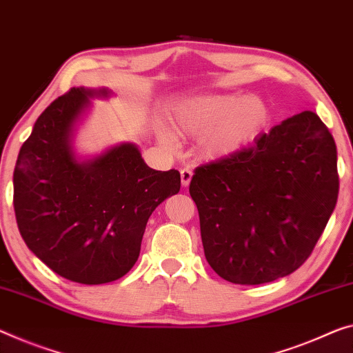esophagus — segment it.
<instances>
[{
  "label": "esophagus",
  "mask_w": 353,
  "mask_h": 353,
  "mask_svg": "<svg viewBox=\"0 0 353 353\" xmlns=\"http://www.w3.org/2000/svg\"><path fill=\"white\" fill-rule=\"evenodd\" d=\"M180 175H181V184H183V186L184 188L189 186V183H191V180H192V170L191 169H181Z\"/></svg>",
  "instance_id": "obj_1"
}]
</instances>
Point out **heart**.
Masks as SVG:
<instances>
[{"label": "heart", "instance_id": "heart-1", "mask_svg": "<svg viewBox=\"0 0 353 353\" xmlns=\"http://www.w3.org/2000/svg\"><path fill=\"white\" fill-rule=\"evenodd\" d=\"M270 120L268 105L257 96L203 94L188 97L170 110V123L183 137H202L205 158L232 156L256 142ZM161 142L175 148L176 139L169 129H159Z\"/></svg>", "mask_w": 353, "mask_h": 353}]
</instances>
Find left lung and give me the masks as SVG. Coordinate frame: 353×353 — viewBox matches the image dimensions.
Returning a JSON list of instances; mask_svg holds the SVG:
<instances>
[{
	"instance_id": "1",
	"label": "left lung",
	"mask_w": 353,
	"mask_h": 353,
	"mask_svg": "<svg viewBox=\"0 0 353 353\" xmlns=\"http://www.w3.org/2000/svg\"><path fill=\"white\" fill-rule=\"evenodd\" d=\"M189 192L205 257L221 278L243 285L284 278L311 256L336 207L334 139L316 113L301 112L197 167Z\"/></svg>"
}]
</instances>
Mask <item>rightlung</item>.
<instances>
[{
    "label": "right lung",
    "mask_w": 353,
    "mask_h": 353,
    "mask_svg": "<svg viewBox=\"0 0 353 353\" xmlns=\"http://www.w3.org/2000/svg\"><path fill=\"white\" fill-rule=\"evenodd\" d=\"M107 88H70L37 118L14 170L20 235L48 268L80 284L123 278L137 262L150 216L180 192L178 170L146 165L139 146L123 142L82 158L74 148L91 99Z\"/></svg>",
    "instance_id": "add662e5"
}]
</instances>
